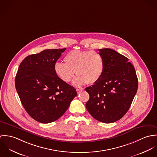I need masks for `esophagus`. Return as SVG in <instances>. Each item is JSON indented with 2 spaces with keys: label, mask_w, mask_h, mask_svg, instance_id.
<instances>
[{
  "label": "esophagus",
  "mask_w": 157,
  "mask_h": 157,
  "mask_svg": "<svg viewBox=\"0 0 157 157\" xmlns=\"http://www.w3.org/2000/svg\"><path fill=\"white\" fill-rule=\"evenodd\" d=\"M76 90H77V93H78V94H79V93H80L81 92H82L83 90H82V89H77Z\"/></svg>",
  "instance_id": "1"
}]
</instances>
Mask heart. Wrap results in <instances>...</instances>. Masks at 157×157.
I'll list each match as a JSON object with an SVG mask.
<instances>
[{"label": "heart", "instance_id": "b5f03b06", "mask_svg": "<svg viewBox=\"0 0 157 157\" xmlns=\"http://www.w3.org/2000/svg\"><path fill=\"white\" fill-rule=\"evenodd\" d=\"M64 62L65 63L56 62L54 64L55 73L62 81L68 83L75 72L77 75L72 82L75 86L97 83L104 72V59L95 51H71L65 56Z\"/></svg>", "mask_w": 157, "mask_h": 157}]
</instances>
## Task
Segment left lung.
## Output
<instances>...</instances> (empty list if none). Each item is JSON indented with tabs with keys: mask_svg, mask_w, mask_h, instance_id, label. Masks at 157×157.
I'll list each match as a JSON object with an SVG mask.
<instances>
[{
	"mask_svg": "<svg viewBox=\"0 0 157 157\" xmlns=\"http://www.w3.org/2000/svg\"><path fill=\"white\" fill-rule=\"evenodd\" d=\"M105 61L100 79L86 88L90 99L86 108L97 120L111 123L128 111L138 89L135 69L129 59L109 48L99 49Z\"/></svg>",
	"mask_w": 157,
	"mask_h": 157,
	"instance_id": "1",
	"label": "left lung"
}]
</instances>
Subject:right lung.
Segmentation results:
<instances>
[{"label":"right lung","instance_id":"1","mask_svg":"<svg viewBox=\"0 0 157 157\" xmlns=\"http://www.w3.org/2000/svg\"><path fill=\"white\" fill-rule=\"evenodd\" d=\"M65 49H46L29 55L18 69L15 86L21 103L27 113L40 123L58 120L77 94L54 71V64Z\"/></svg>","mask_w":157,"mask_h":157}]
</instances>
